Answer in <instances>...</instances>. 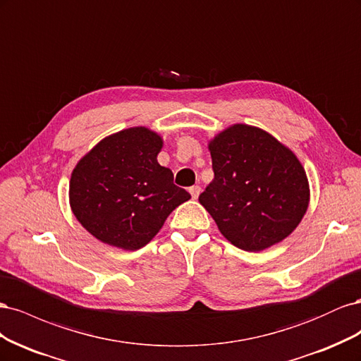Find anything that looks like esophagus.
<instances>
[{"mask_svg":"<svg viewBox=\"0 0 361 361\" xmlns=\"http://www.w3.org/2000/svg\"><path fill=\"white\" fill-rule=\"evenodd\" d=\"M200 192H202V188L199 187V185H194V187L190 188V194H191L192 199H197L199 195H200Z\"/></svg>","mask_w":361,"mask_h":361,"instance_id":"obj_1","label":"esophagus"}]
</instances>
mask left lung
Wrapping results in <instances>:
<instances>
[{"label": "left lung", "mask_w": 361, "mask_h": 361, "mask_svg": "<svg viewBox=\"0 0 361 361\" xmlns=\"http://www.w3.org/2000/svg\"><path fill=\"white\" fill-rule=\"evenodd\" d=\"M214 180L199 195L235 247L260 251L283 241L309 206L298 158L265 130L233 125L211 143Z\"/></svg>", "instance_id": "1"}]
</instances>
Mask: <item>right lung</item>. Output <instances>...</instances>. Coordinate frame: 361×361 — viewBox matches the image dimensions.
I'll return each mask as SVG.
<instances>
[{"mask_svg": "<svg viewBox=\"0 0 361 361\" xmlns=\"http://www.w3.org/2000/svg\"><path fill=\"white\" fill-rule=\"evenodd\" d=\"M162 140L137 126L104 138L72 171V212L99 241L138 250L154 238L173 209L191 199L158 164Z\"/></svg>", "mask_w": 361, "mask_h": 361, "instance_id": "1", "label": "right lung"}]
</instances>
